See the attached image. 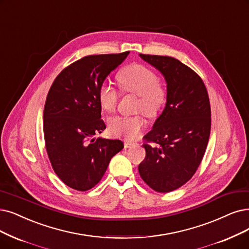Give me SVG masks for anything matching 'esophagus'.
<instances>
[{"instance_id": "34e87169", "label": "esophagus", "mask_w": 249, "mask_h": 249, "mask_svg": "<svg viewBox=\"0 0 249 249\" xmlns=\"http://www.w3.org/2000/svg\"><path fill=\"white\" fill-rule=\"evenodd\" d=\"M135 145H137L136 142H132V141H128V140L124 141V147L125 148H131V147H133Z\"/></svg>"}]
</instances>
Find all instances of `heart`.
I'll return each mask as SVG.
<instances>
[{"label":"heart","mask_w":249,"mask_h":249,"mask_svg":"<svg viewBox=\"0 0 249 249\" xmlns=\"http://www.w3.org/2000/svg\"><path fill=\"white\" fill-rule=\"evenodd\" d=\"M117 81L124 93L138 97L136 110L149 117L156 116L166 102V89L152 69L142 64L127 65L117 75ZM118 99L119 93L112 86L102 84L99 88L98 100L103 110L114 112ZM145 124L143 114L115 116L109 121V131L116 137L133 140L140 135Z\"/></svg>","instance_id":"obj_1"}]
</instances>
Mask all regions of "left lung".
I'll use <instances>...</instances> for the list:
<instances>
[{
    "label": "left lung",
    "instance_id": "left-lung-1",
    "mask_svg": "<svg viewBox=\"0 0 249 249\" xmlns=\"http://www.w3.org/2000/svg\"><path fill=\"white\" fill-rule=\"evenodd\" d=\"M140 57L163 74L167 97L162 113L143 138L146 156L139 174L154 191L167 193L190 180L202 160L212 125L210 98L201 77L178 59Z\"/></svg>",
    "mask_w": 249,
    "mask_h": 249
}]
</instances>
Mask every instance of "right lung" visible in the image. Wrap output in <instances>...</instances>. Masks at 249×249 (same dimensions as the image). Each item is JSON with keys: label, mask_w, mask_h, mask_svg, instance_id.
Masks as SVG:
<instances>
[{"label": "right lung", "mask_w": 249, "mask_h": 249, "mask_svg": "<svg viewBox=\"0 0 249 249\" xmlns=\"http://www.w3.org/2000/svg\"><path fill=\"white\" fill-rule=\"evenodd\" d=\"M128 53L83 57L65 67L49 90L43 115L46 150L55 174L74 190L95 187L124 148L121 140L93 137L106 128L99 88Z\"/></svg>", "instance_id": "1"}]
</instances>
